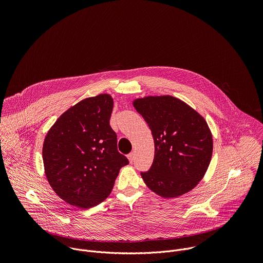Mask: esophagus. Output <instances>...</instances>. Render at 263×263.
Here are the masks:
<instances>
[{"instance_id": "obj_1", "label": "esophagus", "mask_w": 263, "mask_h": 263, "mask_svg": "<svg viewBox=\"0 0 263 263\" xmlns=\"http://www.w3.org/2000/svg\"><path fill=\"white\" fill-rule=\"evenodd\" d=\"M128 159H129V162H130V163L133 162V160H134V153H133V152L128 155Z\"/></svg>"}]
</instances>
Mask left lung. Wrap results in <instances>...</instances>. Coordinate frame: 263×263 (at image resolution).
<instances>
[{
  "label": "left lung",
  "mask_w": 263,
  "mask_h": 263,
  "mask_svg": "<svg viewBox=\"0 0 263 263\" xmlns=\"http://www.w3.org/2000/svg\"><path fill=\"white\" fill-rule=\"evenodd\" d=\"M133 106L151 129L155 143L153 164L141 173L145 185L165 199L194 190L212 157V134L205 119L168 95L135 99Z\"/></svg>",
  "instance_id": "1"
}]
</instances>
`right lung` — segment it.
<instances>
[{
	"mask_svg": "<svg viewBox=\"0 0 263 263\" xmlns=\"http://www.w3.org/2000/svg\"><path fill=\"white\" fill-rule=\"evenodd\" d=\"M114 99L86 98L68 108L48 131L43 145L47 180L66 203L90 208L111 193L120 170L129 163L118 151L109 120Z\"/></svg>",
	"mask_w": 263,
	"mask_h": 263,
	"instance_id": "add662e5",
	"label": "right lung"
}]
</instances>
